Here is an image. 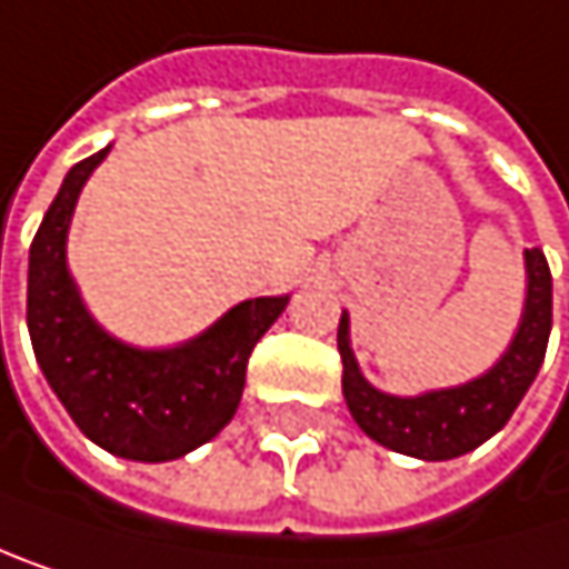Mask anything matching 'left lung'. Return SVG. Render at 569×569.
I'll use <instances>...</instances> for the list:
<instances>
[{
    "mask_svg": "<svg viewBox=\"0 0 569 569\" xmlns=\"http://www.w3.org/2000/svg\"><path fill=\"white\" fill-rule=\"evenodd\" d=\"M527 291L517 331L507 351L477 378L437 388L425 395H388L375 388L351 351V318L341 311L338 351H341V391L358 427L388 450L418 457V460H453L490 440L510 421L527 388L533 385L550 338L553 318V281L540 248L523 251Z\"/></svg>",
    "mask_w": 569,
    "mask_h": 569,
    "instance_id": "8db88e82",
    "label": "left lung"
}]
</instances>
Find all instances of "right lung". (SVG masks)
<instances>
[{
  "label": "right lung",
  "instance_id": "add662e5",
  "mask_svg": "<svg viewBox=\"0 0 569 569\" xmlns=\"http://www.w3.org/2000/svg\"><path fill=\"white\" fill-rule=\"evenodd\" d=\"M112 144L69 168L29 248V335L36 361L79 430L102 450L161 463L208 443L238 411L261 335L291 295L248 298L201 335L171 348H136L109 335L69 271V224L79 194Z\"/></svg>",
  "mask_w": 569,
  "mask_h": 569
}]
</instances>
